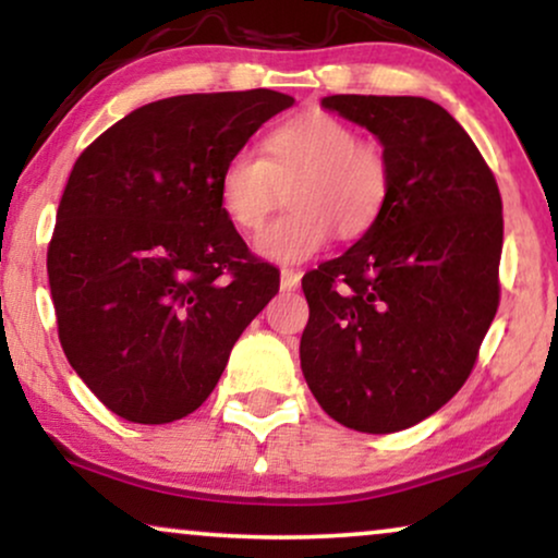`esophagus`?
I'll return each instance as SVG.
<instances>
[{"instance_id":"34e87169","label":"esophagus","mask_w":558,"mask_h":558,"mask_svg":"<svg viewBox=\"0 0 558 558\" xmlns=\"http://www.w3.org/2000/svg\"><path fill=\"white\" fill-rule=\"evenodd\" d=\"M301 286V272L299 270H283L280 272V288L283 291H295Z\"/></svg>"}]
</instances>
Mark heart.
I'll list each match as a JSON object with an SVG mask.
<instances>
[{"label": "heart", "mask_w": 558, "mask_h": 558, "mask_svg": "<svg viewBox=\"0 0 558 558\" xmlns=\"http://www.w3.org/2000/svg\"><path fill=\"white\" fill-rule=\"evenodd\" d=\"M391 159L373 138H357L348 121L324 110L275 123L250 149L229 154L216 178L221 214L242 234L263 229L267 216L286 210L257 236V252L275 263H303L324 250L331 234L361 239L389 206Z\"/></svg>", "instance_id": "b5f03b06"}]
</instances>
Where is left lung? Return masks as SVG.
<instances>
[{
	"label": "left lung",
	"instance_id": "obj_1",
	"mask_svg": "<svg viewBox=\"0 0 558 558\" xmlns=\"http://www.w3.org/2000/svg\"><path fill=\"white\" fill-rule=\"evenodd\" d=\"M376 133L393 185L380 221L303 275L301 368L324 412L397 433L456 397L499 306L502 197L461 123L425 97L331 95Z\"/></svg>",
	"mask_w": 558,
	"mask_h": 558
}]
</instances>
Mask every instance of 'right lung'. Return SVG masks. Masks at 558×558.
Wrapping results in <instances>:
<instances>
[{
  "instance_id": "right-lung-1",
  "label": "right lung",
  "mask_w": 558,
  "mask_h": 558,
  "mask_svg": "<svg viewBox=\"0 0 558 558\" xmlns=\"http://www.w3.org/2000/svg\"><path fill=\"white\" fill-rule=\"evenodd\" d=\"M272 89L149 102L74 161L48 242V286L72 368L118 417L195 412L229 352L278 293L221 214L218 169L291 108Z\"/></svg>"
}]
</instances>
